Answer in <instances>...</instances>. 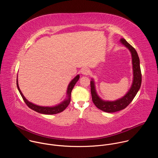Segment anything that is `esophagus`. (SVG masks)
Segmentation results:
<instances>
[{"instance_id": "1", "label": "esophagus", "mask_w": 158, "mask_h": 158, "mask_svg": "<svg viewBox=\"0 0 158 158\" xmlns=\"http://www.w3.org/2000/svg\"><path fill=\"white\" fill-rule=\"evenodd\" d=\"M81 73L83 74V75H88L89 73H90V71L88 68H87V67H84V68L82 69L81 70Z\"/></svg>"}]
</instances>
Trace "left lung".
I'll use <instances>...</instances> for the list:
<instances>
[{
	"mask_svg": "<svg viewBox=\"0 0 158 158\" xmlns=\"http://www.w3.org/2000/svg\"><path fill=\"white\" fill-rule=\"evenodd\" d=\"M121 42L129 49L131 52L132 69H133V82L128 93L121 99L115 101H104L98 96L93 80L91 81V93L92 100L95 106L100 110L106 112H114L125 109L133 100L141 87L142 81V74L140 68L139 58L135 49L130 45L124 38L121 39Z\"/></svg>",
	"mask_w": 158,
	"mask_h": 158,
	"instance_id": "left-lung-1",
	"label": "left lung"
}]
</instances>
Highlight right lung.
<instances>
[{"label":"right lung","instance_id":"right-lung-1","mask_svg":"<svg viewBox=\"0 0 158 158\" xmlns=\"http://www.w3.org/2000/svg\"><path fill=\"white\" fill-rule=\"evenodd\" d=\"M79 75H77L71 81V82L69 84L68 88H67V99H66L65 101H64L62 103H60L54 107H42V106H37L35 104H34L29 102L25 98L24 95L22 94L21 91L20 90V88L18 85L17 79V86L18 90H19V91L22 99H23L25 103L27 104V106L29 108L39 112V113H41V114H56L59 113V112H62L69 104V103L71 102V96L72 90H73V87H74L76 83L79 80Z\"/></svg>","mask_w":158,"mask_h":158}]
</instances>
